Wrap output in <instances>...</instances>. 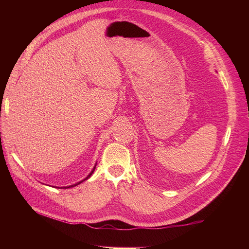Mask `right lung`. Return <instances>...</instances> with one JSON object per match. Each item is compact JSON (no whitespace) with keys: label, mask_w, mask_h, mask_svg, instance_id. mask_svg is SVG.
<instances>
[{"label":"right lung","mask_w":249,"mask_h":249,"mask_svg":"<svg viewBox=\"0 0 249 249\" xmlns=\"http://www.w3.org/2000/svg\"><path fill=\"white\" fill-rule=\"evenodd\" d=\"M95 166H96V164L94 165V167L92 168V170L91 171H90V173H89V175L84 178V179H82V180H80V182H78V183H76V184H73V185H71V186H66V187H58V188H71V187H74V186H77V185H79V184H81V183H83V182H84V180H86V179H88L90 177H91L92 176V173H93V171H94V169H95Z\"/></svg>","instance_id":"1"}]
</instances>
